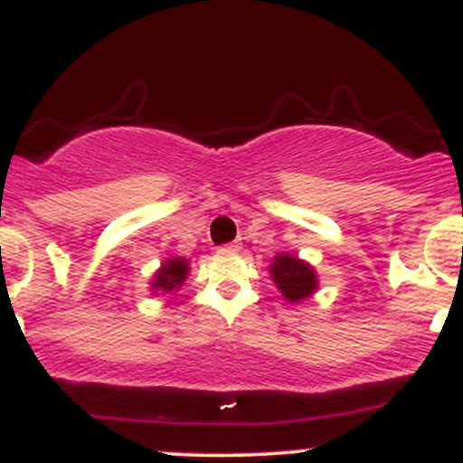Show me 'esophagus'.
I'll return each mask as SVG.
<instances>
[{"label":"esophagus","instance_id":"obj_1","mask_svg":"<svg viewBox=\"0 0 463 463\" xmlns=\"http://www.w3.org/2000/svg\"><path fill=\"white\" fill-rule=\"evenodd\" d=\"M222 252H235L240 250V241H231V243H223V246L220 248Z\"/></svg>","mask_w":463,"mask_h":463}]
</instances>
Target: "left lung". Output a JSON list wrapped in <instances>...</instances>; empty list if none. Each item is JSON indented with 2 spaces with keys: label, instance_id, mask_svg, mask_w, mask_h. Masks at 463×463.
I'll list each match as a JSON object with an SVG mask.
<instances>
[{
  "label": "left lung",
  "instance_id": "1",
  "mask_svg": "<svg viewBox=\"0 0 463 463\" xmlns=\"http://www.w3.org/2000/svg\"><path fill=\"white\" fill-rule=\"evenodd\" d=\"M270 272L283 297L292 303L301 301V298L309 297L317 289V274L307 263L298 261L297 257L277 255Z\"/></svg>",
  "mask_w": 463,
  "mask_h": 463
}]
</instances>
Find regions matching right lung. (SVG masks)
<instances>
[{
	"mask_svg": "<svg viewBox=\"0 0 463 463\" xmlns=\"http://www.w3.org/2000/svg\"><path fill=\"white\" fill-rule=\"evenodd\" d=\"M186 272H189V263L184 259H169L165 266L160 268V272L156 274V289L162 288L165 292L174 289L175 286H182V281L186 279Z\"/></svg>",
	"mask_w": 463,
	"mask_h": 463,
	"instance_id": "obj_1",
	"label": "right lung"
}]
</instances>
